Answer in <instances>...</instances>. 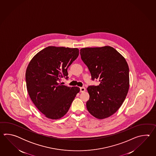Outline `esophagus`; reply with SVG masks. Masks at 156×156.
<instances>
[{"label": "esophagus", "instance_id": "obj_1", "mask_svg": "<svg viewBox=\"0 0 156 156\" xmlns=\"http://www.w3.org/2000/svg\"><path fill=\"white\" fill-rule=\"evenodd\" d=\"M86 90V89L84 87H80V92L81 93H83L85 92Z\"/></svg>", "mask_w": 156, "mask_h": 156}]
</instances>
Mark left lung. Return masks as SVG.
I'll use <instances>...</instances> for the list:
<instances>
[{
    "label": "left lung",
    "mask_w": 156,
    "mask_h": 156,
    "mask_svg": "<svg viewBox=\"0 0 156 156\" xmlns=\"http://www.w3.org/2000/svg\"><path fill=\"white\" fill-rule=\"evenodd\" d=\"M81 58L98 86L87 88L89 100L87 109L103 119L112 115L122 105L129 87V67L125 58L110 46L86 47L80 50Z\"/></svg>",
    "instance_id": "8db88e82"
}]
</instances>
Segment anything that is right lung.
I'll return each mask as SVG.
<instances>
[{"label":"right lung","instance_id":"1","mask_svg":"<svg viewBox=\"0 0 156 156\" xmlns=\"http://www.w3.org/2000/svg\"><path fill=\"white\" fill-rule=\"evenodd\" d=\"M79 54L76 48L48 46L37 53L28 65L26 81L30 98L49 119L64 116L80 91L79 87L60 83L63 77L67 79V69Z\"/></svg>","mask_w":156,"mask_h":156}]
</instances>
